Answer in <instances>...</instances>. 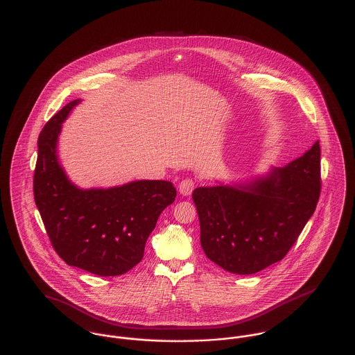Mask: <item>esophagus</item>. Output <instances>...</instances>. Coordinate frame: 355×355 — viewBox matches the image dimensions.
Here are the masks:
<instances>
[{
    "label": "esophagus",
    "mask_w": 355,
    "mask_h": 355,
    "mask_svg": "<svg viewBox=\"0 0 355 355\" xmlns=\"http://www.w3.org/2000/svg\"><path fill=\"white\" fill-rule=\"evenodd\" d=\"M194 188V181L191 178H185L181 181L178 189L182 196H189Z\"/></svg>",
    "instance_id": "1"
}]
</instances>
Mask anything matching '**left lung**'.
<instances>
[{"instance_id": "obj_1", "label": "left lung", "mask_w": 355, "mask_h": 355, "mask_svg": "<svg viewBox=\"0 0 355 355\" xmlns=\"http://www.w3.org/2000/svg\"><path fill=\"white\" fill-rule=\"evenodd\" d=\"M319 196V140L300 158L263 175L196 188L191 198L201 247L230 273H258L288 254L313 215Z\"/></svg>"}]
</instances>
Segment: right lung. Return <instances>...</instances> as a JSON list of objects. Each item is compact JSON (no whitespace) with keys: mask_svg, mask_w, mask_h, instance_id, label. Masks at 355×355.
Masks as SVG:
<instances>
[{"mask_svg":"<svg viewBox=\"0 0 355 355\" xmlns=\"http://www.w3.org/2000/svg\"><path fill=\"white\" fill-rule=\"evenodd\" d=\"M81 100L63 107L37 139L33 196L51 245L69 265L101 277L127 273L177 191L170 181H132L113 188L81 189L58 158L62 124Z\"/></svg>","mask_w":355,"mask_h":355,"instance_id":"1","label":"right lung"}]
</instances>
